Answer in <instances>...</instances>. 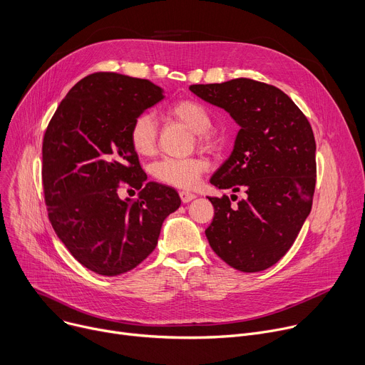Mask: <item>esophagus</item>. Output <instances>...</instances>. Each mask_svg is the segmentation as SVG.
Wrapping results in <instances>:
<instances>
[{
    "instance_id": "34e87169",
    "label": "esophagus",
    "mask_w": 365,
    "mask_h": 365,
    "mask_svg": "<svg viewBox=\"0 0 365 365\" xmlns=\"http://www.w3.org/2000/svg\"><path fill=\"white\" fill-rule=\"evenodd\" d=\"M180 197H181V202H182V203H190L191 200L195 199V194L188 192V191H181V192H180Z\"/></svg>"
}]
</instances>
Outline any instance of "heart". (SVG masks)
<instances>
[{
  "label": "heart",
  "instance_id": "obj_1",
  "mask_svg": "<svg viewBox=\"0 0 365 365\" xmlns=\"http://www.w3.org/2000/svg\"><path fill=\"white\" fill-rule=\"evenodd\" d=\"M168 114L177 121L188 127L197 142L207 148L215 149L219 145L217 133L210 128L212 117L209 109L192 99H181L168 108ZM158 123L150 114L138 115L130 128V143L138 156H152L158 145ZM209 162L203 156H191L184 159L165 158L152 166L153 177L171 187L191 190L199 184L202 175L207 171Z\"/></svg>",
  "mask_w": 365,
  "mask_h": 365
}]
</instances>
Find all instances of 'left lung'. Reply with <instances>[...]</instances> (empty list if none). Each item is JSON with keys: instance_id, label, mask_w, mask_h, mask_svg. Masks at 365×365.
Masks as SVG:
<instances>
[{"instance_id": "left-lung-1", "label": "left lung", "mask_w": 365, "mask_h": 365, "mask_svg": "<svg viewBox=\"0 0 365 365\" xmlns=\"http://www.w3.org/2000/svg\"><path fill=\"white\" fill-rule=\"evenodd\" d=\"M190 91L225 109L240 125L234 150L210 184L244 191L245 197L237 206H231L228 195L209 197L215 207L206 230L209 244L237 270H264L287 255L312 212L316 187L312 125L287 93L262 81L234 78L191 85Z\"/></svg>"}]
</instances>
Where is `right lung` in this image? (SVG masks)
Returning a JSON list of instances; mask_svg holds the SVG:
<instances>
[{"label":"right lung","mask_w":365,"mask_h":365,"mask_svg":"<svg viewBox=\"0 0 365 365\" xmlns=\"http://www.w3.org/2000/svg\"><path fill=\"white\" fill-rule=\"evenodd\" d=\"M163 99L145 78L93 73L70 89L51 118L42 145V182L51 225L71 256L102 276L142 263L162 223L180 205L178 192L146 182L130 143L134 120ZM121 183L140 189L119 199Z\"/></svg>","instance_id":"1"}]
</instances>
